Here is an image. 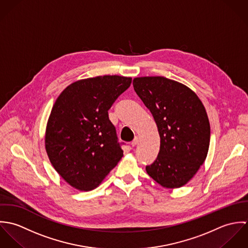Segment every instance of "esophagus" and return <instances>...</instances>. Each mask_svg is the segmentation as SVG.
<instances>
[{
  "mask_svg": "<svg viewBox=\"0 0 248 248\" xmlns=\"http://www.w3.org/2000/svg\"><path fill=\"white\" fill-rule=\"evenodd\" d=\"M138 143H139V137H136V138L134 139V140L131 142V145H132L133 147H135Z\"/></svg>",
  "mask_w": 248,
  "mask_h": 248,
  "instance_id": "1",
  "label": "esophagus"
}]
</instances>
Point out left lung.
Listing matches in <instances>:
<instances>
[{"mask_svg": "<svg viewBox=\"0 0 248 248\" xmlns=\"http://www.w3.org/2000/svg\"><path fill=\"white\" fill-rule=\"evenodd\" d=\"M133 85L153 114L160 137L158 155L146 171L161 186L179 188L207 156L210 124L205 108L192 90L166 77H138Z\"/></svg>", "mask_w": 248, "mask_h": 248, "instance_id": "8db88e82", "label": "left lung"}]
</instances>
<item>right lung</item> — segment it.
<instances>
[{
  "mask_svg": "<svg viewBox=\"0 0 248 248\" xmlns=\"http://www.w3.org/2000/svg\"><path fill=\"white\" fill-rule=\"evenodd\" d=\"M131 83V77L118 75L83 79L56 99L46 124V151L73 188H96L123 156L108 110Z\"/></svg>",
  "mask_w": 248,
  "mask_h": 248,
  "instance_id": "obj_1",
  "label": "right lung"
}]
</instances>
